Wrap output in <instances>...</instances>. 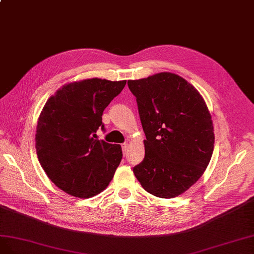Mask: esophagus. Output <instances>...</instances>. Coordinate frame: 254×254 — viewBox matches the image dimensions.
Returning a JSON list of instances; mask_svg holds the SVG:
<instances>
[{
  "instance_id": "esophagus-1",
  "label": "esophagus",
  "mask_w": 254,
  "mask_h": 254,
  "mask_svg": "<svg viewBox=\"0 0 254 254\" xmlns=\"http://www.w3.org/2000/svg\"><path fill=\"white\" fill-rule=\"evenodd\" d=\"M121 147H122V151H123V154H127V148H128V143L127 142H125V143H122L121 144Z\"/></svg>"
}]
</instances>
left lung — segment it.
I'll return each instance as SVG.
<instances>
[{
  "instance_id": "left-lung-1",
  "label": "left lung",
  "mask_w": 254,
  "mask_h": 254,
  "mask_svg": "<svg viewBox=\"0 0 254 254\" xmlns=\"http://www.w3.org/2000/svg\"><path fill=\"white\" fill-rule=\"evenodd\" d=\"M136 97L144 158L133 168L144 190L175 198L203 175L214 150L211 114L199 91L175 73L127 81Z\"/></svg>"
}]
</instances>
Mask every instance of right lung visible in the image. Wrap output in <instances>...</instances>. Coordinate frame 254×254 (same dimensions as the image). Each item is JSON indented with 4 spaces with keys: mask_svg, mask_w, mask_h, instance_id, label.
<instances>
[{
    "mask_svg": "<svg viewBox=\"0 0 254 254\" xmlns=\"http://www.w3.org/2000/svg\"><path fill=\"white\" fill-rule=\"evenodd\" d=\"M127 81L89 78L63 86L49 98L36 128V151L47 176L62 190L89 198L104 190L122 158L120 144L99 140L102 115Z\"/></svg>",
    "mask_w": 254,
    "mask_h": 254,
    "instance_id": "1",
    "label": "right lung"
}]
</instances>
